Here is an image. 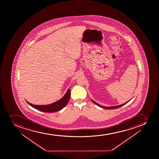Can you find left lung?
I'll list each match as a JSON object with an SVG mask.
<instances>
[{"label":"left lung","mask_w":159,"mask_h":159,"mask_svg":"<svg viewBox=\"0 0 159 159\" xmlns=\"http://www.w3.org/2000/svg\"><path fill=\"white\" fill-rule=\"evenodd\" d=\"M91 101L93 102L95 104H96V105H98V106H99V107H101V108H102L106 109H116L118 108H120V107H122L124 105H125L126 103L129 102V101H127L126 102H125L124 104H121V105H119L117 106H108V107H106V106H103L101 105H99V104H98L97 102H95V101H93V99H91Z\"/></svg>","instance_id":"obj_1"}]
</instances>
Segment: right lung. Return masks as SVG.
I'll list each match as a JSON object with an SVG mask.
<instances>
[{
    "label": "right lung",
    "mask_w": 159,
    "mask_h": 159,
    "mask_svg": "<svg viewBox=\"0 0 159 159\" xmlns=\"http://www.w3.org/2000/svg\"><path fill=\"white\" fill-rule=\"evenodd\" d=\"M70 98V90L68 89L64 95L63 96V98L59 99L58 101L53 102L52 104L45 105H36L31 104L30 102H28L27 101H26L32 107L39 111L44 112H54L60 111L61 109L65 107L69 102Z\"/></svg>",
    "instance_id": "right-lung-1"
}]
</instances>
